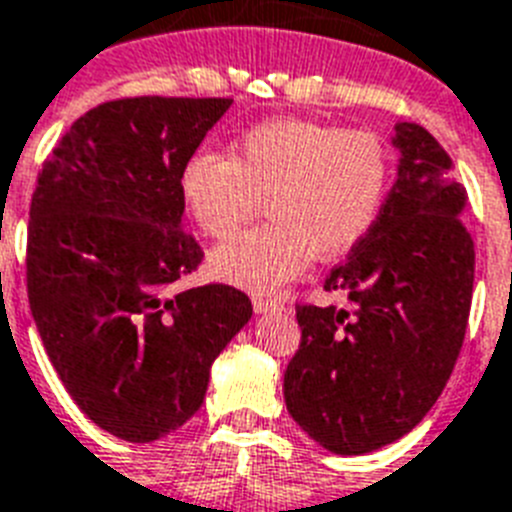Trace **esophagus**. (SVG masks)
Returning <instances> with one entry per match:
<instances>
[{
	"label": "esophagus",
	"instance_id": "34e87169",
	"mask_svg": "<svg viewBox=\"0 0 512 512\" xmlns=\"http://www.w3.org/2000/svg\"><path fill=\"white\" fill-rule=\"evenodd\" d=\"M252 307H255L257 315H265V312H276V309H283L281 299H270V296L255 294L252 296Z\"/></svg>",
	"mask_w": 512,
	"mask_h": 512
}]
</instances>
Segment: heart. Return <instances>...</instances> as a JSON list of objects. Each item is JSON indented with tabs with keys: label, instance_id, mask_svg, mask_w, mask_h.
<instances>
[{
	"label": "heart",
	"instance_id": "1",
	"mask_svg": "<svg viewBox=\"0 0 512 512\" xmlns=\"http://www.w3.org/2000/svg\"><path fill=\"white\" fill-rule=\"evenodd\" d=\"M390 179L380 135L309 119H273L244 132L231 158L197 153L182 187L205 234L223 239L268 203L270 221L210 257L216 276L273 289L317 260L346 255L375 226Z\"/></svg>",
	"mask_w": 512,
	"mask_h": 512
}]
</instances>
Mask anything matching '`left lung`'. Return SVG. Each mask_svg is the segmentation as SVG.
Wrapping results in <instances>:
<instances>
[{
    "label": "left lung",
    "instance_id": "obj_1",
    "mask_svg": "<svg viewBox=\"0 0 512 512\" xmlns=\"http://www.w3.org/2000/svg\"><path fill=\"white\" fill-rule=\"evenodd\" d=\"M398 179L375 226L325 278L346 307L299 304L302 343L283 375L294 422L336 455L409 435L461 354L474 239L453 161L422 124H395Z\"/></svg>",
    "mask_w": 512,
    "mask_h": 512
}]
</instances>
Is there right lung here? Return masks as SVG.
<instances>
[{
	"label": "right lung",
	"instance_id": "right-lung-1",
	"mask_svg": "<svg viewBox=\"0 0 512 512\" xmlns=\"http://www.w3.org/2000/svg\"><path fill=\"white\" fill-rule=\"evenodd\" d=\"M231 98H117L77 119L38 174L28 299L51 364L90 422L127 442L182 427L252 302L176 291L203 260L182 229L184 166Z\"/></svg>",
	"mask_w": 512,
	"mask_h": 512
}]
</instances>
